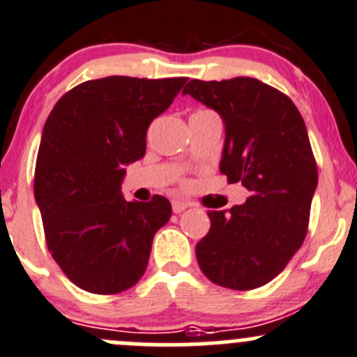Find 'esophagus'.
Instances as JSON below:
<instances>
[{"label": "esophagus", "instance_id": "34e87169", "mask_svg": "<svg viewBox=\"0 0 357 357\" xmlns=\"http://www.w3.org/2000/svg\"><path fill=\"white\" fill-rule=\"evenodd\" d=\"M190 203L189 201H182V199H174L172 201V208H174L175 213H180V211H183L185 208H189Z\"/></svg>", "mask_w": 357, "mask_h": 357}]
</instances>
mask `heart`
<instances>
[{
    "mask_svg": "<svg viewBox=\"0 0 357 357\" xmlns=\"http://www.w3.org/2000/svg\"><path fill=\"white\" fill-rule=\"evenodd\" d=\"M197 112H210V111H197Z\"/></svg>",
    "mask_w": 357,
    "mask_h": 357,
    "instance_id": "heart-1",
    "label": "heart"
}]
</instances>
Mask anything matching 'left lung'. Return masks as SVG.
<instances>
[{"label":"left lung","mask_w":357,"mask_h":357,"mask_svg":"<svg viewBox=\"0 0 357 357\" xmlns=\"http://www.w3.org/2000/svg\"><path fill=\"white\" fill-rule=\"evenodd\" d=\"M220 114V172L250 190L245 204L211 210L196 259L211 283L231 290L264 287L305 239L317 167L297 105L255 77L190 79L182 91Z\"/></svg>","instance_id":"1"}]
</instances>
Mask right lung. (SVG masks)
<instances>
[{
    "label": "right lung",
    "mask_w": 357,
    "mask_h": 357,
    "mask_svg": "<svg viewBox=\"0 0 357 357\" xmlns=\"http://www.w3.org/2000/svg\"><path fill=\"white\" fill-rule=\"evenodd\" d=\"M187 77L109 76L77 84L52 109L38 151L34 197L52 257L81 290L114 295L146 273L167 197L121 194L125 165L146 154L147 128Z\"/></svg>",
    "instance_id": "add662e5"
}]
</instances>
